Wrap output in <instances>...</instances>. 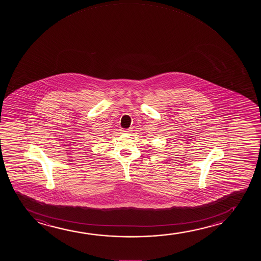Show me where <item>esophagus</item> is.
Segmentation results:
<instances>
[{"label":"esophagus","instance_id":"1","mask_svg":"<svg viewBox=\"0 0 261 261\" xmlns=\"http://www.w3.org/2000/svg\"><path fill=\"white\" fill-rule=\"evenodd\" d=\"M132 130L131 129H126V130H123V132L125 133V134H129V133L131 132Z\"/></svg>","mask_w":261,"mask_h":261}]
</instances>
